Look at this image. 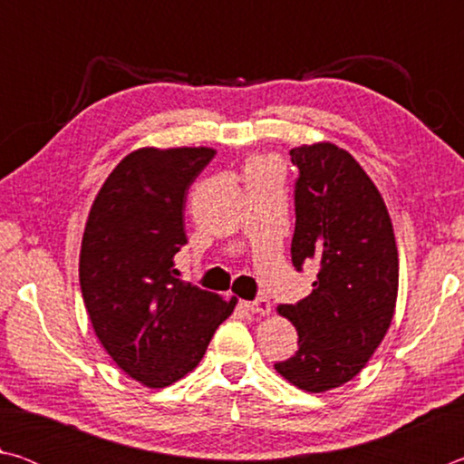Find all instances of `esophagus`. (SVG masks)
Returning <instances> with one entry per match:
<instances>
[{
  "mask_svg": "<svg viewBox=\"0 0 464 464\" xmlns=\"http://www.w3.org/2000/svg\"><path fill=\"white\" fill-rule=\"evenodd\" d=\"M246 309L249 313H254V315H268L272 307H270L268 298H256V301H247L246 303Z\"/></svg>",
  "mask_w": 464,
  "mask_h": 464,
  "instance_id": "obj_1",
  "label": "esophagus"
}]
</instances>
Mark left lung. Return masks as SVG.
I'll return each instance as SVG.
<instances>
[{
	"label": "left lung",
	"mask_w": 464,
	"mask_h": 464,
	"mask_svg": "<svg viewBox=\"0 0 464 464\" xmlns=\"http://www.w3.org/2000/svg\"><path fill=\"white\" fill-rule=\"evenodd\" d=\"M296 272L317 266L309 296L280 304L298 350L274 368L295 387L324 392L348 382L379 348L395 313L399 257L382 196L348 151L332 143L290 149Z\"/></svg>",
	"instance_id": "8db88e82"
}]
</instances>
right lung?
Returning <instances> with one entry per match:
<instances>
[{
	"label": "right lung",
	"mask_w": 464,
	"mask_h": 464,
	"mask_svg": "<svg viewBox=\"0 0 464 464\" xmlns=\"http://www.w3.org/2000/svg\"><path fill=\"white\" fill-rule=\"evenodd\" d=\"M215 149H139L112 169L92 204L80 285L93 332L116 364L147 387L186 376L235 301L178 278L188 239L186 192Z\"/></svg>",
	"instance_id": "add662e5"
}]
</instances>
